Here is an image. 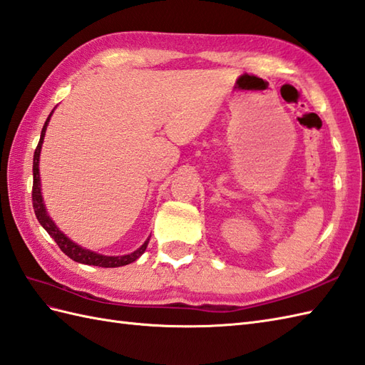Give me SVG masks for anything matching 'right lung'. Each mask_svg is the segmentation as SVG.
I'll return each instance as SVG.
<instances>
[{
	"mask_svg": "<svg viewBox=\"0 0 365 365\" xmlns=\"http://www.w3.org/2000/svg\"><path fill=\"white\" fill-rule=\"evenodd\" d=\"M53 115V113H51ZM45 121L43 129H41V135H40V141L36 148V152H34V163H32V175H34V183H32V205H34V211H36V216L38 219V222L41 224V227L49 233L51 238H53L61 250L65 253L66 257H70L73 261L76 262H82V264H88V266H99V267H120V266H125L130 264L135 259H138L144 250H146L148 244H149V238L144 241V244L141 245L140 249H137L135 252L129 253V255H123V257H106L101 255V253L91 252L88 249H83L81 245H78L76 242H73L70 238L58 230L57 225L53 222L46 213L45 203H43V197H41V188H40V173H38V162H40V149L41 144H43V138H45V132H46V125L49 123V118Z\"/></svg>",
	"mask_w": 365,
	"mask_h": 365,
	"instance_id": "obj_1",
	"label": "right lung"
}]
</instances>
